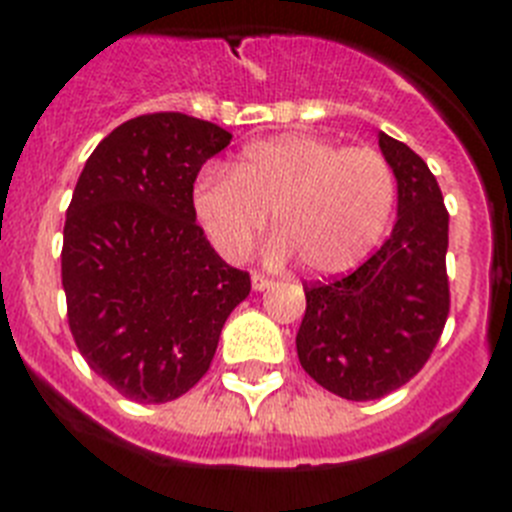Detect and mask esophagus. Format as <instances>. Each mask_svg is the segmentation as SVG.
<instances>
[{
	"instance_id": "1",
	"label": "esophagus",
	"mask_w": 512,
	"mask_h": 512,
	"mask_svg": "<svg viewBox=\"0 0 512 512\" xmlns=\"http://www.w3.org/2000/svg\"><path fill=\"white\" fill-rule=\"evenodd\" d=\"M251 284H253V289H256V292H261V289H269L271 284H274V279L266 277L264 271H253V274H251Z\"/></svg>"
}]
</instances>
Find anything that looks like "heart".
Here are the masks:
<instances>
[{"mask_svg": "<svg viewBox=\"0 0 512 512\" xmlns=\"http://www.w3.org/2000/svg\"><path fill=\"white\" fill-rule=\"evenodd\" d=\"M397 202V176L374 148H343L318 135L251 143L230 171L197 179V223L228 261H241L269 223V256L292 253L318 274L359 264L382 241Z\"/></svg>", "mask_w": 512, "mask_h": 512, "instance_id": "b5f03b06", "label": "heart"}]
</instances>
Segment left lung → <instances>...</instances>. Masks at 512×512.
<instances>
[{"label": "left lung", "instance_id": "obj_1", "mask_svg": "<svg viewBox=\"0 0 512 512\" xmlns=\"http://www.w3.org/2000/svg\"><path fill=\"white\" fill-rule=\"evenodd\" d=\"M397 176V223L361 266L305 282L297 356L320 387L346 400H379L431 359L449 318V212L428 164L379 133Z\"/></svg>", "mask_w": 512, "mask_h": 512}]
</instances>
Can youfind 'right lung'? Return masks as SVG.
Masks as SVG:
<instances>
[{
    "label": "right lung",
    "mask_w": 512,
    "mask_h": 512,
    "mask_svg": "<svg viewBox=\"0 0 512 512\" xmlns=\"http://www.w3.org/2000/svg\"><path fill=\"white\" fill-rule=\"evenodd\" d=\"M233 135L184 112L122 122L94 148L66 210L61 279L76 348L135 402H171L207 374L251 292L215 253L192 192Z\"/></svg>",
    "instance_id": "obj_1"
}]
</instances>
